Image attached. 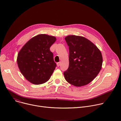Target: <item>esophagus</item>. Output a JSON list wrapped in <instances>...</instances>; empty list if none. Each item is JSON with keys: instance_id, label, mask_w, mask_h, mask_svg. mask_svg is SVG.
<instances>
[{"instance_id": "esophagus-1", "label": "esophagus", "mask_w": 121, "mask_h": 121, "mask_svg": "<svg viewBox=\"0 0 121 121\" xmlns=\"http://www.w3.org/2000/svg\"><path fill=\"white\" fill-rule=\"evenodd\" d=\"M60 64H61V62H58L57 63V66H59L60 65Z\"/></svg>"}]
</instances>
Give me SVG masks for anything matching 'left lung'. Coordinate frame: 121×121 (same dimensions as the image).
Instances as JSON below:
<instances>
[{"instance_id": "left-lung-1", "label": "left lung", "mask_w": 121, "mask_h": 121, "mask_svg": "<svg viewBox=\"0 0 121 121\" xmlns=\"http://www.w3.org/2000/svg\"><path fill=\"white\" fill-rule=\"evenodd\" d=\"M65 40L69 46V67L64 75L67 82L76 87L91 82L98 75L102 65L99 48L82 36L68 35Z\"/></svg>"}]
</instances>
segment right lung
I'll use <instances>...</instances> for the list:
<instances>
[{
	"label": "right lung",
	"instance_id": "1",
	"mask_svg": "<svg viewBox=\"0 0 121 121\" xmlns=\"http://www.w3.org/2000/svg\"><path fill=\"white\" fill-rule=\"evenodd\" d=\"M55 36L40 34L29 40L18 54L17 64L24 78L40 85L47 82L56 65L50 48L56 41Z\"/></svg>",
	"mask_w": 121,
	"mask_h": 121
}]
</instances>
